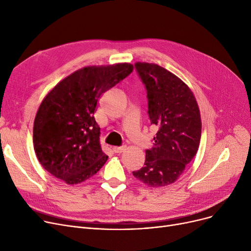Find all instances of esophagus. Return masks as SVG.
<instances>
[{
  "mask_svg": "<svg viewBox=\"0 0 251 251\" xmlns=\"http://www.w3.org/2000/svg\"><path fill=\"white\" fill-rule=\"evenodd\" d=\"M125 150H126V146H123V147H115V148H113V151H114V152H116V153H121V152H123Z\"/></svg>",
  "mask_w": 251,
  "mask_h": 251,
  "instance_id": "obj_1",
  "label": "esophagus"
}]
</instances>
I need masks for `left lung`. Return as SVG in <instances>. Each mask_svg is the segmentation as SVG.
<instances>
[{
	"label": "left lung",
	"instance_id": "1",
	"mask_svg": "<svg viewBox=\"0 0 251 251\" xmlns=\"http://www.w3.org/2000/svg\"><path fill=\"white\" fill-rule=\"evenodd\" d=\"M146 85L149 116L157 127L153 147L146 151L144 167L133 176L151 187L177 181L199 151L201 119L199 104L187 84L161 66L135 63Z\"/></svg>",
	"mask_w": 251,
	"mask_h": 251
}]
</instances>
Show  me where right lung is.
I'll list each match as a JSON object with an SVG mask.
<instances>
[{
    "label": "right lung",
    "mask_w": 251,
    "mask_h": 251,
    "mask_svg": "<svg viewBox=\"0 0 251 251\" xmlns=\"http://www.w3.org/2000/svg\"><path fill=\"white\" fill-rule=\"evenodd\" d=\"M132 71L129 63L87 66L64 78L46 96L34 119L33 148L48 172L70 185L99 172L108 155L101 151L100 129L94 116L98 101Z\"/></svg>",
    "instance_id": "right-lung-1"
}]
</instances>
